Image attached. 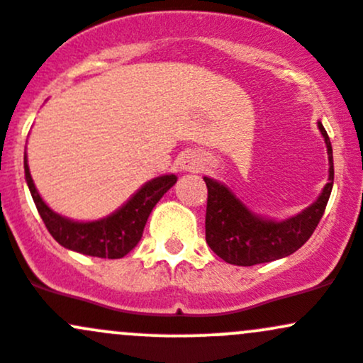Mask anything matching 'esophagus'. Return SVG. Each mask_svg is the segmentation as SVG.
I'll list each match as a JSON object with an SVG mask.
<instances>
[{
  "label": "esophagus",
  "instance_id": "1",
  "mask_svg": "<svg viewBox=\"0 0 363 363\" xmlns=\"http://www.w3.org/2000/svg\"><path fill=\"white\" fill-rule=\"evenodd\" d=\"M201 167H203V159H201V155L196 154V152H186V154H183L180 157L182 171H194V173H197Z\"/></svg>",
  "mask_w": 363,
  "mask_h": 363
}]
</instances>
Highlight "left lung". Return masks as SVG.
Masks as SVG:
<instances>
[{
  "label": "left lung",
  "instance_id": "obj_1",
  "mask_svg": "<svg viewBox=\"0 0 363 363\" xmlns=\"http://www.w3.org/2000/svg\"><path fill=\"white\" fill-rule=\"evenodd\" d=\"M318 129L328 154V183L315 203L290 218H264L242 204L225 183L204 177L208 186L206 242L220 259L234 265L272 262L292 255L311 238L334 185L332 145L320 121Z\"/></svg>",
  "mask_w": 363,
  "mask_h": 363
}]
</instances>
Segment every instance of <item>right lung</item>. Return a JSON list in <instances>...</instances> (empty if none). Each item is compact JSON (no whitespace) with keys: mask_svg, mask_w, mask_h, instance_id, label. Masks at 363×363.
I'll return each mask as SVG.
<instances>
[{"mask_svg":"<svg viewBox=\"0 0 363 363\" xmlns=\"http://www.w3.org/2000/svg\"><path fill=\"white\" fill-rule=\"evenodd\" d=\"M24 173L29 192L35 201L36 209L42 216L45 227L52 238L65 248L84 255L99 259H122L143 236V229L152 209L160 197L177 183V174H162L147 182L125 204L104 218L92 222H77L59 215L47 206L36 190L31 173H29L28 157L24 155Z\"/></svg>","mask_w":363,"mask_h":363,"instance_id":"add662e5","label":"right lung"}]
</instances>
